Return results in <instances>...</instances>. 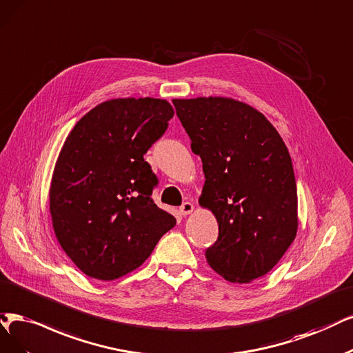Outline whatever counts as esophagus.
<instances>
[{"mask_svg": "<svg viewBox=\"0 0 353 353\" xmlns=\"http://www.w3.org/2000/svg\"><path fill=\"white\" fill-rule=\"evenodd\" d=\"M192 211H193V203H190V202H183L179 208V212L181 215H189Z\"/></svg>", "mask_w": 353, "mask_h": 353, "instance_id": "obj_1", "label": "esophagus"}]
</instances>
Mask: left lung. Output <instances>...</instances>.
<instances>
[{
    "label": "left lung",
    "mask_w": 353,
    "mask_h": 353,
    "mask_svg": "<svg viewBox=\"0 0 353 353\" xmlns=\"http://www.w3.org/2000/svg\"><path fill=\"white\" fill-rule=\"evenodd\" d=\"M173 104L202 160L206 180L199 203L218 221V239L205 252L208 263L230 282L266 275L298 228L288 148L266 117L245 103L198 97Z\"/></svg>",
    "instance_id": "8db88e82"
}]
</instances>
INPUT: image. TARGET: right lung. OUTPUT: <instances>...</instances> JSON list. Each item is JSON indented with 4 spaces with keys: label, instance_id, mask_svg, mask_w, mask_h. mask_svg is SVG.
Wrapping results in <instances>:
<instances>
[{
    "label": "right lung",
    "instance_id": "1",
    "mask_svg": "<svg viewBox=\"0 0 353 353\" xmlns=\"http://www.w3.org/2000/svg\"><path fill=\"white\" fill-rule=\"evenodd\" d=\"M174 110L160 99L104 101L77 122L59 152L49 206L55 236L87 276L113 281L139 268L176 218L152 201L143 160Z\"/></svg>",
    "mask_w": 353,
    "mask_h": 353
}]
</instances>
